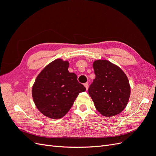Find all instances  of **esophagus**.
Here are the masks:
<instances>
[{"mask_svg": "<svg viewBox=\"0 0 156 156\" xmlns=\"http://www.w3.org/2000/svg\"><path fill=\"white\" fill-rule=\"evenodd\" d=\"M84 86L85 87V88H86L87 90H88V83H84Z\"/></svg>", "mask_w": 156, "mask_h": 156, "instance_id": "obj_1", "label": "esophagus"}]
</instances>
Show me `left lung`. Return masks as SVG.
<instances>
[{"label":"left lung","mask_w":156,"mask_h":156,"mask_svg":"<svg viewBox=\"0 0 156 156\" xmlns=\"http://www.w3.org/2000/svg\"><path fill=\"white\" fill-rule=\"evenodd\" d=\"M93 68L96 78L88 88L89 95L101 115L116 116L123 111L129 100L128 78L120 67L107 60H95Z\"/></svg>","instance_id":"obj_1"}]
</instances>
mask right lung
<instances>
[{
    "instance_id": "add662e5",
    "label": "right lung",
    "mask_w": 156,
    "mask_h": 156,
    "mask_svg": "<svg viewBox=\"0 0 156 156\" xmlns=\"http://www.w3.org/2000/svg\"><path fill=\"white\" fill-rule=\"evenodd\" d=\"M69 62L58 58L37 75L32 88L33 101L38 111L52 119L67 114L80 92L86 90L74 73L68 71Z\"/></svg>"
}]
</instances>
